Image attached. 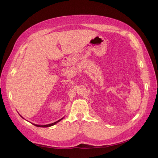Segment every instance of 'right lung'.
I'll return each instance as SVG.
<instances>
[{
    "label": "right lung",
    "mask_w": 158,
    "mask_h": 158,
    "mask_svg": "<svg viewBox=\"0 0 158 158\" xmlns=\"http://www.w3.org/2000/svg\"><path fill=\"white\" fill-rule=\"evenodd\" d=\"M22 117V116H21ZM63 119V118H62V119H59V120H58V121H56V122H54V123H51V124H48V125H36V124H33L35 126H36V127H51V126H52V125H55L56 123H57L58 122H59L60 121H61V120Z\"/></svg>",
    "instance_id": "right-lung-1"
}]
</instances>
